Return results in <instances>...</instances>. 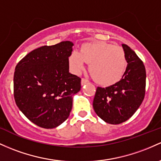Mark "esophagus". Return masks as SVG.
I'll list each match as a JSON object with an SVG mask.
<instances>
[{
    "instance_id": "1",
    "label": "esophagus",
    "mask_w": 161,
    "mask_h": 161,
    "mask_svg": "<svg viewBox=\"0 0 161 161\" xmlns=\"http://www.w3.org/2000/svg\"><path fill=\"white\" fill-rule=\"evenodd\" d=\"M88 82H89V80H87V79H82V80H81V84H82V86L85 84L88 83Z\"/></svg>"
}]
</instances>
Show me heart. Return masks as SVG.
<instances>
[{
    "label": "heart",
    "instance_id": "heart-1",
    "mask_svg": "<svg viewBox=\"0 0 161 161\" xmlns=\"http://www.w3.org/2000/svg\"><path fill=\"white\" fill-rule=\"evenodd\" d=\"M86 63L95 82L101 86L115 84L121 80L127 68V60L121 47L104 41L85 43L79 53L69 56V63L75 73L84 69Z\"/></svg>",
    "mask_w": 161,
    "mask_h": 161
}]
</instances>
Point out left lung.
<instances>
[{
    "label": "left lung",
    "instance_id": "8db88e82",
    "mask_svg": "<svg viewBox=\"0 0 161 161\" xmlns=\"http://www.w3.org/2000/svg\"><path fill=\"white\" fill-rule=\"evenodd\" d=\"M126 57V70L119 82L108 87H98L93 108L98 117L112 125L127 121L135 114L144 100L146 70L135 51L122 44Z\"/></svg>",
    "mask_w": 161,
    "mask_h": 161
}]
</instances>
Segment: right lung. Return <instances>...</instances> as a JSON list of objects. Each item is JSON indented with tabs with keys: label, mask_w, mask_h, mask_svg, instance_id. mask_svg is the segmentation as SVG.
Wrapping results in <instances>:
<instances>
[{
	"label": "right lung",
	"mask_w": 161,
	"mask_h": 161,
	"mask_svg": "<svg viewBox=\"0 0 161 161\" xmlns=\"http://www.w3.org/2000/svg\"><path fill=\"white\" fill-rule=\"evenodd\" d=\"M73 43L63 41L31 51L16 66L14 95L30 121L54 128L69 116L72 96L81 89V79L69 72Z\"/></svg>",
	"instance_id": "obj_1"
}]
</instances>
